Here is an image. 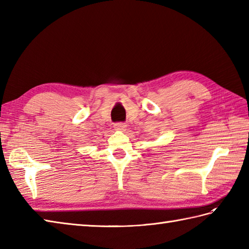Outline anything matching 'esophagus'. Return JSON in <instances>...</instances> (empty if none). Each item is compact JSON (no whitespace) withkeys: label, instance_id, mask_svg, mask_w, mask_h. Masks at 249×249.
Masks as SVG:
<instances>
[{"label":"esophagus","instance_id":"obj_1","mask_svg":"<svg viewBox=\"0 0 249 249\" xmlns=\"http://www.w3.org/2000/svg\"><path fill=\"white\" fill-rule=\"evenodd\" d=\"M126 123H123V122H119V123H115L114 124V128L118 129V130H124L126 128Z\"/></svg>","mask_w":249,"mask_h":249}]
</instances>
